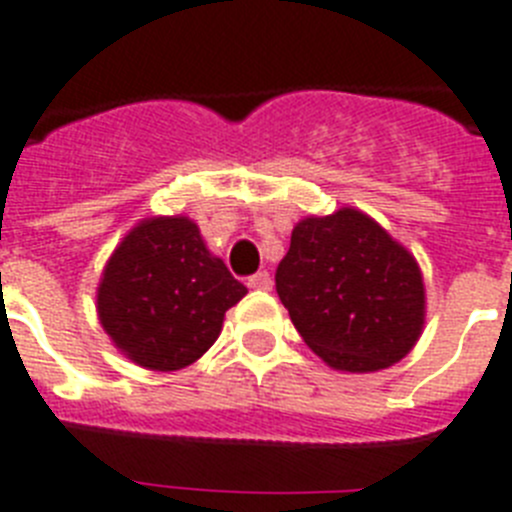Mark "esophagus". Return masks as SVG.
Returning a JSON list of instances; mask_svg holds the SVG:
<instances>
[{
  "instance_id": "34e87169",
  "label": "esophagus",
  "mask_w": 512,
  "mask_h": 512,
  "mask_svg": "<svg viewBox=\"0 0 512 512\" xmlns=\"http://www.w3.org/2000/svg\"><path fill=\"white\" fill-rule=\"evenodd\" d=\"M247 286L255 288V291H270V288H273V278H270L268 270H260V273L250 275V281H247Z\"/></svg>"
}]
</instances>
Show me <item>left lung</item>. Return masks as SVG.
Instances as JSON below:
<instances>
[{
    "label": "left lung",
    "mask_w": 512,
    "mask_h": 512,
    "mask_svg": "<svg viewBox=\"0 0 512 512\" xmlns=\"http://www.w3.org/2000/svg\"><path fill=\"white\" fill-rule=\"evenodd\" d=\"M275 291L306 345L337 371L389 368L415 348L425 324L417 260L355 208L293 226Z\"/></svg>",
    "instance_id": "1"
}]
</instances>
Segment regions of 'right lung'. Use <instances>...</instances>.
Masks as SVG:
<instances>
[{
  "mask_svg": "<svg viewBox=\"0 0 512 512\" xmlns=\"http://www.w3.org/2000/svg\"><path fill=\"white\" fill-rule=\"evenodd\" d=\"M244 293L188 216H154L133 226L110 255L97 317L136 366L180 371L216 342L224 314Z\"/></svg>",
  "mask_w": 512,
  "mask_h": 512,
  "instance_id": "add662e5",
  "label": "right lung"
}]
</instances>
